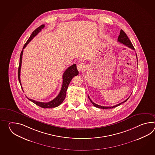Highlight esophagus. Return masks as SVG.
<instances>
[{"mask_svg":"<svg viewBox=\"0 0 155 155\" xmlns=\"http://www.w3.org/2000/svg\"><path fill=\"white\" fill-rule=\"evenodd\" d=\"M85 65L84 63H80L77 65V69L79 72H82L85 70Z\"/></svg>","mask_w":155,"mask_h":155,"instance_id":"1","label":"esophagus"}]
</instances>
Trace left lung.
I'll return each instance as SVG.
<instances>
[{
    "mask_svg": "<svg viewBox=\"0 0 155 155\" xmlns=\"http://www.w3.org/2000/svg\"><path fill=\"white\" fill-rule=\"evenodd\" d=\"M117 40H118V41L120 42V43H122L124 45H125L126 46L129 47V48H131L132 49L135 50V48H134V47L133 46V45H132V44L131 42V41L129 39L128 36H127L126 34L122 29L120 30V35H119V37H118V39H117ZM136 58H137V54H136ZM129 97H130V96H129ZM129 97H128V98L126 99V100H125L124 101L121 102V103H120V104H117V105H116L113 106H109H109H102L99 105H97V104H96L95 103L92 102V100L90 99V97L88 96V98H89V100H90V101L92 103L93 105L94 106L96 107L100 108V109H112V108H114V107H117V106H118L120 105L122 103L126 102V101L129 99Z\"/></svg>",
    "mask_w": 155,
    "mask_h": 155,
    "instance_id": "obj_1",
    "label": "left lung"
}]
</instances>
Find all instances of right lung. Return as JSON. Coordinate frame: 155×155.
Returning <instances> with one entry per match:
<instances>
[{"label":"right lung","instance_id":"obj_1","mask_svg":"<svg viewBox=\"0 0 155 155\" xmlns=\"http://www.w3.org/2000/svg\"><path fill=\"white\" fill-rule=\"evenodd\" d=\"M45 26L44 24H43L39 26L38 28H36L33 31L32 34H31V35L30 36L29 39L27 40L25 44H24L23 46V50L21 52L20 56V61H19V66L18 68V79L20 82V85L21 87V89L23 90L22 86H21V84L20 81V69H21V61H22V55H23V49L26 47V45H28V44H29L30 41L33 39V38H34L36 36V35L39 33L40 31L43 29ZM79 74V71L76 68V64H73V65L69 67L65 71V72L63 74V85L61 87V90L60 91L59 94H58V95L56 96L55 99H53V100H51V101L48 102H39V101H36L32 99H30L29 98H27L30 101H32L33 103H34L35 104H36V105L39 106L40 107H42V108H52V107H56L57 106H59L61 104H62L63 101L64 100V99H65L66 94V90L68 87V86L69 85L70 82L71 81V80H72L74 76H76Z\"/></svg>","mask_w":155,"mask_h":155}]
</instances>
